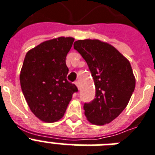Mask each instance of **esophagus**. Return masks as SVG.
<instances>
[{"mask_svg":"<svg viewBox=\"0 0 155 155\" xmlns=\"http://www.w3.org/2000/svg\"><path fill=\"white\" fill-rule=\"evenodd\" d=\"M75 85L77 86L78 87V89H80V81H75Z\"/></svg>","mask_w":155,"mask_h":155,"instance_id":"1","label":"esophagus"}]
</instances>
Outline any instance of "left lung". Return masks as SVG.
Wrapping results in <instances>:
<instances>
[{
    "label": "left lung",
    "instance_id": "obj_1",
    "mask_svg": "<svg viewBox=\"0 0 155 155\" xmlns=\"http://www.w3.org/2000/svg\"><path fill=\"white\" fill-rule=\"evenodd\" d=\"M74 49L86 61L96 87L93 101L84 104L85 116L94 125L108 124L125 109L134 91L131 65L115 47L100 40H78Z\"/></svg>",
    "mask_w": 155,
    "mask_h": 155
}]
</instances>
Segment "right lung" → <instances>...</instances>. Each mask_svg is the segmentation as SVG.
<instances>
[{
  "label": "right lung",
  "instance_id": "add662e5",
  "mask_svg": "<svg viewBox=\"0 0 155 155\" xmlns=\"http://www.w3.org/2000/svg\"><path fill=\"white\" fill-rule=\"evenodd\" d=\"M73 38L59 37L42 42L26 53L21 70L20 83L30 110L44 122L63 117L78 88L67 80L66 57Z\"/></svg>",
  "mask_w": 155,
  "mask_h": 155
}]
</instances>
